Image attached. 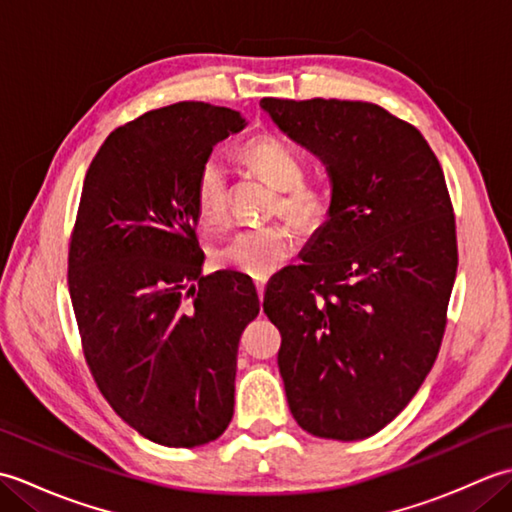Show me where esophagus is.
Instances as JSON below:
<instances>
[{"label": "esophagus", "instance_id": "1", "mask_svg": "<svg viewBox=\"0 0 512 512\" xmlns=\"http://www.w3.org/2000/svg\"><path fill=\"white\" fill-rule=\"evenodd\" d=\"M266 281H268V279H255V288H257V295H259V297H264Z\"/></svg>", "mask_w": 512, "mask_h": 512}]
</instances>
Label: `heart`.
Instances as JSON below:
<instances>
[{"label":"heart","mask_w":512,"mask_h":512,"mask_svg":"<svg viewBox=\"0 0 512 512\" xmlns=\"http://www.w3.org/2000/svg\"><path fill=\"white\" fill-rule=\"evenodd\" d=\"M244 158L270 187L279 189L275 211L284 213L299 231H317L330 217V195L303 184V165L284 140L257 136L248 140ZM195 204L204 222L224 220L228 204V171L220 156H209L195 180ZM295 250V235L281 222L242 228L215 250V264L255 279H266L288 262Z\"/></svg>","instance_id":"heart-1"}]
</instances>
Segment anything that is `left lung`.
Returning <instances> with one entry per match:
<instances>
[{
    "label": "left lung",
    "instance_id": "8db88e82",
    "mask_svg": "<svg viewBox=\"0 0 512 512\" xmlns=\"http://www.w3.org/2000/svg\"><path fill=\"white\" fill-rule=\"evenodd\" d=\"M259 105L332 182L306 264L264 295L288 407L312 436L363 440L409 405L440 350L458 270L447 182L418 129L374 103Z\"/></svg>",
    "mask_w": 512,
    "mask_h": 512
}]
</instances>
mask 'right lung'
<instances>
[{
	"instance_id": "obj_1",
	"label": "right lung",
	"mask_w": 512,
	"mask_h": 512,
	"mask_svg": "<svg viewBox=\"0 0 512 512\" xmlns=\"http://www.w3.org/2000/svg\"><path fill=\"white\" fill-rule=\"evenodd\" d=\"M244 127L228 107H160L114 129L83 180L68 286L85 361L118 416L162 447H200L233 418L259 297L235 270L202 275L195 180Z\"/></svg>"
}]
</instances>
